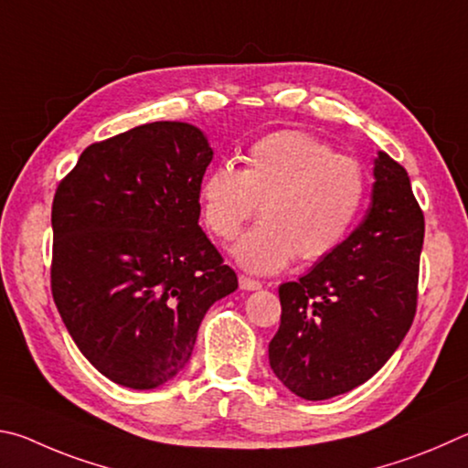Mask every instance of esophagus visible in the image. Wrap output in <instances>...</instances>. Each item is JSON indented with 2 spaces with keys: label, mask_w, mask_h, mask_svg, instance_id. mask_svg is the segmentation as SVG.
Wrapping results in <instances>:
<instances>
[{
  "label": "esophagus",
  "mask_w": 468,
  "mask_h": 468,
  "mask_svg": "<svg viewBox=\"0 0 468 468\" xmlns=\"http://www.w3.org/2000/svg\"><path fill=\"white\" fill-rule=\"evenodd\" d=\"M239 285H240V290H247V292H255V290L263 288V283L257 280H250V277H247V275L239 277Z\"/></svg>",
  "instance_id": "esophagus-1"
}]
</instances>
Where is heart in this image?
I'll list each match as a JSON object with an SVG mask.
<instances>
[{"label":"heart","mask_w":468,"mask_h":468,"mask_svg":"<svg viewBox=\"0 0 468 468\" xmlns=\"http://www.w3.org/2000/svg\"><path fill=\"white\" fill-rule=\"evenodd\" d=\"M366 197V172L356 158L302 131L261 137L242 168L221 164L199 185L201 216L213 234L232 240L255 216L263 219L232 247L236 263L275 273L293 257L323 259L354 226Z\"/></svg>","instance_id":"1"}]
</instances>
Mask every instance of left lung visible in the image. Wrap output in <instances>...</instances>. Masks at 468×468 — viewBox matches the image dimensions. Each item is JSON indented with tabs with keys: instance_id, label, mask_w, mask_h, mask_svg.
I'll use <instances>...</instances> for the list:
<instances>
[{
	"instance_id": "obj_1",
	"label": "left lung",
	"mask_w": 468,
	"mask_h": 468,
	"mask_svg": "<svg viewBox=\"0 0 468 468\" xmlns=\"http://www.w3.org/2000/svg\"><path fill=\"white\" fill-rule=\"evenodd\" d=\"M374 178L362 224L304 277L280 285L282 324L269 364L306 400L370 380L415 318L423 211L407 170L388 154L378 152Z\"/></svg>"
}]
</instances>
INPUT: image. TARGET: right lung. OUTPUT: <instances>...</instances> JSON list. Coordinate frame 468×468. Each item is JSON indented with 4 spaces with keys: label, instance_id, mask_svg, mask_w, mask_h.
Returning a JSON list of instances; mask_svg holds the SVG:
<instances>
[{
    "label": "right lung",
    "instance_id": "add662e5",
    "mask_svg": "<svg viewBox=\"0 0 468 468\" xmlns=\"http://www.w3.org/2000/svg\"><path fill=\"white\" fill-rule=\"evenodd\" d=\"M213 158L199 129L155 121L88 145L55 191L51 292L98 372L150 390L191 359L239 277L199 228Z\"/></svg>",
    "mask_w": 468,
    "mask_h": 468
}]
</instances>
